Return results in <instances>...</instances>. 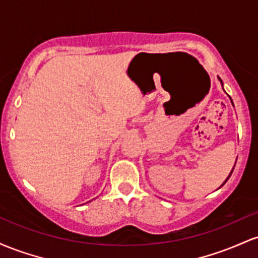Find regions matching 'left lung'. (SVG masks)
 I'll return each mask as SVG.
<instances>
[{
    "instance_id": "left-lung-1",
    "label": "left lung",
    "mask_w": 258,
    "mask_h": 258,
    "mask_svg": "<svg viewBox=\"0 0 258 258\" xmlns=\"http://www.w3.org/2000/svg\"><path fill=\"white\" fill-rule=\"evenodd\" d=\"M218 80H220V81H221V84H222V80H221V79H218ZM222 86H223V84H222ZM234 166H235V165H234ZM233 170H234V167L232 168V171H230L229 176H228V177H227V179H226V180H224V183H226V182H227V180H228V178H229V177H230V174H232V172H233ZM224 183H223V184H224ZM223 184H222V185H223ZM222 185H221V186H222Z\"/></svg>"
}]
</instances>
